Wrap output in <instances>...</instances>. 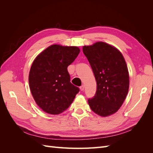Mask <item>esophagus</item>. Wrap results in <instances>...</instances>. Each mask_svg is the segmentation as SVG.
Instances as JSON below:
<instances>
[{
	"mask_svg": "<svg viewBox=\"0 0 153 153\" xmlns=\"http://www.w3.org/2000/svg\"><path fill=\"white\" fill-rule=\"evenodd\" d=\"M80 90L82 91H84V85H82V86H80Z\"/></svg>",
	"mask_w": 153,
	"mask_h": 153,
	"instance_id": "obj_1",
	"label": "esophagus"
}]
</instances>
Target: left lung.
Here are the masks:
<instances>
[{
	"label": "left lung",
	"instance_id": "left-lung-1",
	"mask_svg": "<svg viewBox=\"0 0 153 153\" xmlns=\"http://www.w3.org/2000/svg\"><path fill=\"white\" fill-rule=\"evenodd\" d=\"M83 52L97 84L96 94L88 103L94 113L108 116L120 108L128 94L129 78L126 61L116 48L104 42L84 46Z\"/></svg>",
	"mask_w": 153,
	"mask_h": 153
}]
</instances>
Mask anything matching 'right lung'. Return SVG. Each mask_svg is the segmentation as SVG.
<instances>
[{"label": "right lung", "mask_w": 153, "mask_h": 153, "mask_svg": "<svg viewBox=\"0 0 153 153\" xmlns=\"http://www.w3.org/2000/svg\"><path fill=\"white\" fill-rule=\"evenodd\" d=\"M80 53L76 47L53 45L34 59L29 82L32 96L39 107L50 114H59L68 109L79 88L70 82L68 66Z\"/></svg>", "instance_id": "right-lung-1"}]
</instances>
